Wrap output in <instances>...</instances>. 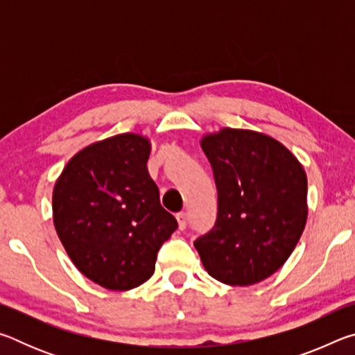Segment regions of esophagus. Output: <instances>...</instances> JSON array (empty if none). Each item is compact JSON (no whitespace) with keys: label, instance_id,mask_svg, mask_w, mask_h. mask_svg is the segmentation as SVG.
Instances as JSON below:
<instances>
[{"label":"esophagus","instance_id":"34e87169","mask_svg":"<svg viewBox=\"0 0 355 355\" xmlns=\"http://www.w3.org/2000/svg\"><path fill=\"white\" fill-rule=\"evenodd\" d=\"M177 220H178L180 230H184V228L188 227V213H184V211L178 213V214H177Z\"/></svg>","mask_w":355,"mask_h":355}]
</instances>
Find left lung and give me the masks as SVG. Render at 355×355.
I'll return each instance as SVG.
<instances>
[{"mask_svg":"<svg viewBox=\"0 0 355 355\" xmlns=\"http://www.w3.org/2000/svg\"><path fill=\"white\" fill-rule=\"evenodd\" d=\"M218 189L211 230L194 241L208 274L248 286L272 275L296 248L307 220V177L272 137L224 128L202 139Z\"/></svg>","mask_w":355,"mask_h":355,"instance_id":"obj_1","label":"left lung"}]
</instances>
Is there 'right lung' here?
Returning <instances> with one entry per match:
<instances>
[{
    "label": "right lung",
    "mask_w": 355,
    "mask_h": 355,
    "mask_svg": "<svg viewBox=\"0 0 355 355\" xmlns=\"http://www.w3.org/2000/svg\"><path fill=\"white\" fill-rule=\"evenodd\" d=\"M150 142L125 133L71 158L53 191V220L75 266L100 286L125 291L155 272L177 219L148 175Z\"/></svg>",
    "instance_id": "add662e5"
}]
</instances>
